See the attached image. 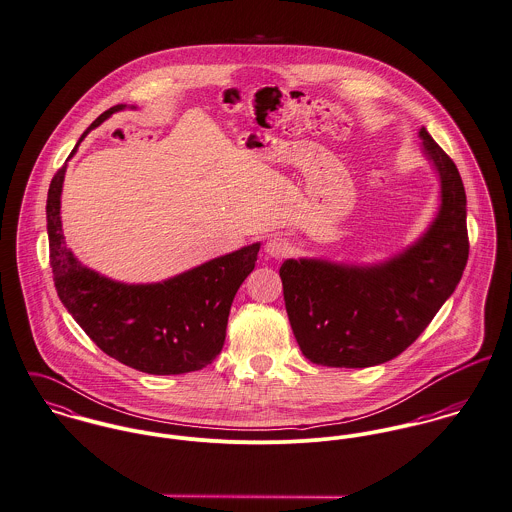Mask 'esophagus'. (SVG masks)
I'll return each instance as SVG.
<instances>
[{
    "label": "esophagus",
    "instance_id": "obj_1",
    "mask_svg": "<svg viewBox=\"0 0 512 512\" xmlns=\"http://www.w3.org/2000/svg\"><path fill=\"white\" fill-rule=\"evenodd\" d=\"M265 253L269 257H275V259H283L288 253H290V243L284 239V237H271L267 243H265Z\"/></svg>",
    "mask_w": 512,
    "mask_h": 512
}]
</instances>
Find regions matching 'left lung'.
I'll return each mask as SVG.
<instances>
[{
  "label": "left lung",
  "instance_id": "8db88e82",
  "mask_svg": "<svg viewBox=\"0 0 512 512\" xmlns=\"http://www.w3.org/2000/svg\"><path fill=\"white\" fill-rule=\"evenodd\" d=\"M436 167L442 204L428 231L379 265L286 259L284 306L306 359L326 367H373L395 359L452 296L469 257L467 200L454 161L418 131Z\"/></svg>",
  "mask_w": 512,
  "mask_h": 512
}]
</instances>
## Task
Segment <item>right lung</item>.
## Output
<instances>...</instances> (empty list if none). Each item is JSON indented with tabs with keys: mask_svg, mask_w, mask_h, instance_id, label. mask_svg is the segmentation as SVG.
Instances as JSON below:
<instances>
[{
	"mask_svg": "<svg viewBox=\"0 0 512 512\" xmlns=\"http://www.w3.org/2000/svg\"><path fill=\"white\" fill-rule=\"evenodd\" d=\"M123 108L119 104L100 115L80 141ZM64 172L66 165L49 186L47 231L53 281L72 318L104 353L149 375H182L212 363L226 341L233 296L255 269L261 245L241 247L163 283H117L84 267L64 243Z\"/></svg>",
	"mask_w": 512,
	"mask_h": 512,
	"instance_id": "add662e5",
	"label": "right lung"
}]
</instances>
